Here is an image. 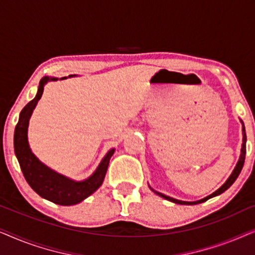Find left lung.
<instances>
[{
  "label": "left lung",
  "mask_w": 255,
  "mask_h": 255,
  "mask_svg": "<svg viewBox=\"0 0 255 255\" xmlns=\"http://www.w3.org/2000/svg\"><path fill=\"white\" fill-rule=\"evenodd\" d=\"M240 122H242V124H243V145H242V153H240V158H239V160H238V162H237V165H236V167H235V169H233L232 174H231V175H230L229 179L226 180V182H225L224 184H223V186H222L221 188H219V189L216 190L215 193H212L211 195H209V196H207L205 198H202V200H200V201L186 202V201L175 200V198H173V197L166 196V195H163V194H161V193H158V191L153 190L151 187H149V188H151V189H152L153 191H154L155 194H158L159 196H161V197L165 198V200L170 201V202H174V203H177V204H183V205H194V204L202 203V202H205L207 200H209V198L215 197V196H217V195H221L222 193H224V191H225L226 189H229V188L232 186L233 182H235V181L237 180V177L239 176V174H240V172H242V169H243L244 162H245V155H246V132H245V127H244L243 121H240Z\"/></svg>",
  "instance_id": "1"
}]
</instances>
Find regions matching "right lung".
Segmentation results:
<instances>
[{
    "instance_id": "1",
    "label": "right lung",
    "mask_w": 255,
    "mask_h": 255,
    "mask_svg": "<svg viewBox=\"0 0 255 255\" xmlns=\"http://www.w3.org/2000/svg\"><path fill=\"white\" fill-rule=\"evenodd\" d=\"M71 76L75 75H69V78ZM57 78L44 76L39 82L36 97L30 101L20 111L18 123L16 125L15 134H13V148H15L16 158L18 160L26 182L39 196L59 205H74L90 196L103 183L115 148L107 153L93 175L83 181L71 180L54 172L53 169L48 168L39 161V159L33 154L27 141V128H29L30 117L38 101L43 95L45 85L48 81H57Z\"/></svg>"
}]
</instances>
